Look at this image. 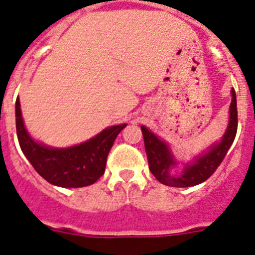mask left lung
I'll return each mask as SVG.
<instances>
[{"label":"left lung","mask_w":255,"mask_h":255,"mask_svg":"<svg viewBox=\"0 0 255 255\" xmlns=\"http://www.w3.org/2000/svg\"><path fill=\"white\" fill-rule=\"evenodd\" d=\"M238 129V111H236V94L231 89V104L229 109V125L224 136L219 142L211 144L205 152L196 155L189 162L183 164L179 170L180 162L175 159L170 146L151 132L146 126H141L143 134L144 148L147 155L148 166L160 183L169 187L185 188L201 184L212 175L231 147Z\"/></svg>","instance_id":"obj_1"}]
</instances>
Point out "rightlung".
I'll return each instance as SVG.
<instances>
[{
  "label": "right lung",
  "mask_w": 255,
  "mask_h": 255,
  "mask_svg": "<svg viewBox=\"0 0 255 255\" xmlns=\"http://www.w3.org/2000/svg\"><path fill=\"white\" fill-rule=\"evenodd\" d=\"M16 133L20 147L39 175L62 188H81L104 174L108 153L119 132L127 125L107 127L93 138L70 147H50L29 134L22 119L19 98L15 104Z\"/></svg>",
  "instance_id": "add662e5"
}]
</instances>
